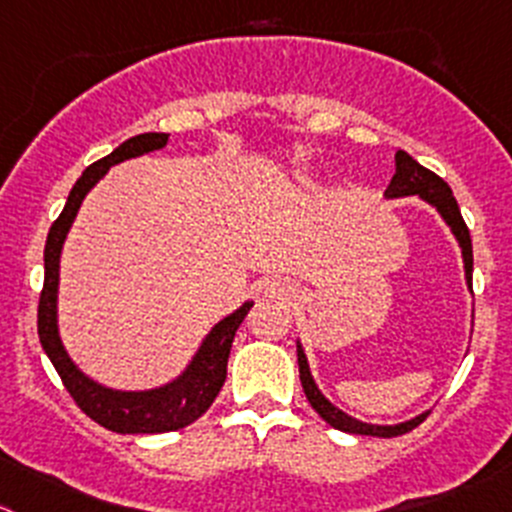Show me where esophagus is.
Here are the masks:
<instances>
[{"label":"esophagus","mask_w":512,"mask_h":512,"mask_svg":"<svg viewBox=\"0 0 512 512\" xmlns=\"http://www.w3.org/2000/svg\"><path fill=\"white\" fill-rule=\"evenodd\" d=\"M264 294L266 296H291L294 294V286L286 284V281H266Z\"/></svg>","instance_id":"34e87169"}]
</instances>
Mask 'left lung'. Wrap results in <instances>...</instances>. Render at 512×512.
<instances>
[{"instance_id": "left-lung-1", "label": "left lung", "mask_w": 512, "mask_h": 512, "mask_svg": "<svg viewBox=\"0 0 512 512\" xmlns=\"http://www.w3.org/2000/svg\"><path fill=\"white\" fill-rule=\"evenodd\" d=\"M407 196H417L420 201H425L427 206L435 208L440 213L442 221L450 226L452 236H455L457 246L462 251V266H465V284L467 289L472 291V241H470V231H467L465 221H462V213L457 208L455 196H452L450 186H447L445 180L440 175H435L432 170L422 168L412 155H407L405 150H397L394 153V178L389 183V188L384 191V198H407ZM296 357H299V377H301V387H304L306 399H309V405L314 407L316 415L326 422V425H332L334 430L342 432H352V435H372V437H397L410 432L412 427L420 425L422 420L427 417V412L422 415L412 417L407 422H399V425H369V422L357 420V417L347 415L344 410H339L337 405H332L329 399L324 397L319 387L314 382V374L309 369V359H306L304 347L296 339Z\"/></svg>"}]
</instances>
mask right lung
Masks as SVG:
<instances>
[{
	"label": "right lung",
	"instance_id": "right-lung-1",
	"mask_svg": "<svg viewBox=\"0 0 512 512\" xmlns=\"http://www.w3.org/2000/svg\"><path fill=\"white\" fill-rule=\"evenodd\" d=\"M168 145V133H143L125 140L110 155L92 163L80 175L75 188L67 196L60 218L52 223L45 243V286L40 296V314H37V332L50 362L55 364L57 374L65 382L67 392L77 402L82 412L105 430L120 432V435H158V432H173L196 422L213 399L221 392L226 382V364L231 354L233 337L241 321L251 311L253 301L238 306L233 314L218 321L211 332L203 337L201 347L193 354L188 367L170 382L153 389H113L92 379L82 372L72 357L67 354L57 324V294H60V256L65 238L75 223L77 211L87 193L105 178L113 165L123 160L140 158L153 150H163Z\"/></svg>",
	"mask_w": 512,
	"mask_h": 512
}]
</instances>
